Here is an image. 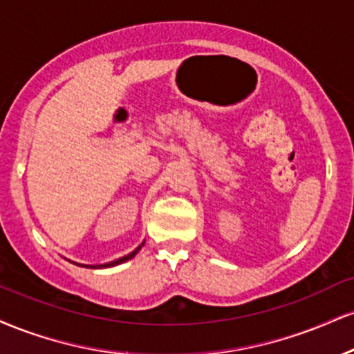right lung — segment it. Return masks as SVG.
Returning <instances> with one entry per match:
<instances>
[{
  "label": "right lung",
  "mask_w": 354,
  "mask_h": 354,
  "mask_svg": "<svg viewBox=\"0 0 354 354\" xmlns=\"http://www.w3.org/2000/svg\"><path fill=\"white\" fill-rule=\"evenodd\" d=\"M143 244H145V241H143L142 244H140L138 247H136V249L133 250V252H130L129 255H123V257L117 259V261H112V262H107V263H99V266H85V263H77V262H72V261H69V262L75 263V266H79V267H91V269H102V267H113V266H118V263H123V262L130 261V259H133L135 255L140 252V249H142Z\"/></svg>",
  "instance_id": "right-lung-1"
}]
</instances>
